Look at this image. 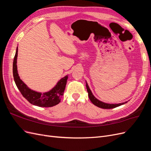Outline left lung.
Masks as SVG:
<instances>
[{
  "label": "left lung",
  "instance_id": "8db88e82",
  "mask_svg": "<svg viewBox=\"0 0 151 151\" xmlns=\"http://www.w3.org/2000/svg\"><path fill=\"white\" fill-rule=\"evenodd\" d=\"M86 88H87V91H88V96H89V99L91 100V101L95 105V106H96L99 108H103V109H111V108H116V107H118L119 106H121V105L127 103L126 101L125 103H118V104H109V103H106L102 102L101 101H99V100H98L97 98H96L94 96V95L93 94L91 89L89 88L88 84H87V82H86Z\"/></svg>",
  "mask_w": 151,
  "mask_h": 151
}]
</instances>
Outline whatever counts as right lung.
Here are the masks:
<instances>
[{
  "instance_id": "obj_1",
  "label": "right lung",
  "mask_w": 151,
  "mask_h": 151,
  "mask_svg": "<svg viewBox=\"0 0 151 151\" xmlns=\"http://www.w3.org/2000/svg\"><path fill=\"white\" fill-rule=\"evenodd\" d=\"M18 48L13 61V77L14 80L24 98L32 104L40 107H52L60 102L61 98L65 88L68 76L63 77L59 81L56 86L48 92L42 93L31 90L27 86L19 76L17 69V58Z\"/></svg>"
}]
</instances>
